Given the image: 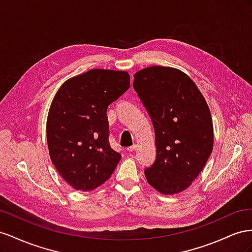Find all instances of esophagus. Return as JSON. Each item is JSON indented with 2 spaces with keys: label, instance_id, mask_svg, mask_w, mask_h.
<instances>
[{
  "label": "esophagus",
  "instance_id": "34e87169",
  "mask_svg": "<svg viewBox=\"0 0 252 252\" xmlns=\"http://www.w3.org/2000/svg\"><path fill=\"white\" fill-rule=\"evenodd\" d=\"M137 150V145H133L132 147H128L127 148V151L128 152H134V151Z\"/></svg>",
  "mask_w": 252,
  "mask_h": 252
}]
</instances>
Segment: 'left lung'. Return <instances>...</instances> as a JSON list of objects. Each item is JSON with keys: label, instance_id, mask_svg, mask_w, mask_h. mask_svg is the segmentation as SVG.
Listing matches in <instances>:
<instances>
[{"label": "left lung", "instance_id": "left-lung-1", "mask_svg": "<svg viewBox=\"0 0 252 252\" xmlns=\"http://www.w3.org/2000/svg\"><path fill=\"white\" fill-rule=\"evenodd\" d=\"M133 88L153 122L156 159L148 183L164 195L186 190L213 149L209 106L192 79L173 67L150 66L134 75Z\"/></svg>", "mask_w": 252, "mask_h": 252}]
</instances>
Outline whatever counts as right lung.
Segmentation results:
<instances>
[{"mask_svg":"<svg viewBox=\"0 0 252 252\" xmlns=\"http://www.w3.org/2000/svg\"><path fill=\"white\" fill-rule=\"evenodd\" d=\"M130 88L125 70L91 69L64 82L50 104L46 137L56 170L75 190L109 179L121 155L109 142L106 110Z\"/></svg>","mask_w":252,"mask_h":252,"instance_id":"1","label":"right lung"}]
</instances>
